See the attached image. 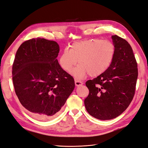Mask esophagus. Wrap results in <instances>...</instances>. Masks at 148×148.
<instances>
[{
  "instance_id": "1",
  "label": "esophagus",
  "mask_w": 148,
  "mask_h": 148,
  "mask_svg": "<svg viewBox=\"0 0 148 148\" xmlns=\"http://www.w3.org/2000/svg\"><path fill=\"white\" fill-rule=\"evenodd\" d=\"M75 85L77 86H81V85H82L83 84V83L82 82L78 81V80H76V79H75Z\"/></svg>"
}]
</instances>
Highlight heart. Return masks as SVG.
Instances as JSON below:
<instances>
[{"instance_id": "obj_1", "label": "heart", "mask_w": 148, "mask_h": 148, "mask_svg": "<svg viewBox=\"0 0 148 148\" xmlns=\"http://www.w3.org/2000/svg\"><path fill=\"white\" fill-rule=\"evenodd\" d=\"M116 47L108 39L99 38L77 42L70 50L65 49L59 58V64L66 71H70L78 63L71 73L78 78H83L89 74L97 77L109 68L114 59Z\"/></svg>"}]
</instances>
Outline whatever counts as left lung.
Here are the masks:
<instances>
[{"label": "left lung", "mask_w": 148, "mask_h": 148, "mask_svg": "<svg viewBox=\"0 0 148 148\" xmlns=\"http://www.w3.org/2000/svg\"><path fill=\"white\" fill-rule=\"evenodd\" d=\"M116 47L112 63L104 73L86 82L89 95L84 99L88 112L96 119L116 118L127 109L135 92L137 62L126 40L112 36Z\"/></svg>", "instance_id": "obj_1"}]
</instances>
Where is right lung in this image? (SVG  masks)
<instances>
[{"label": "right lung", "instance_id": "right-lung-1", "mask_svg": "<svg viewBox=\"0 0 148 148\" xmlns=\"http://www.w3.org/2000/svg\"><path fill=\"white\" fill-rule=\"evenodd\" d=\"M59 51L56 41L33 38L21 44L13 64L16 95L21 105L41 120L57 114L75 88L73 78L57 59Z\"/></svg>", "mask_w": 148, "mask_h": 148}]
</instances>
